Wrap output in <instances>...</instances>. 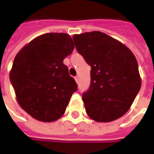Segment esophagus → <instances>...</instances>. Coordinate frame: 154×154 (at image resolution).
Returning <instances> with one entry per match:
<instances>
[{"mask_svg": "<svg viewBox=\"0 0 154 154\" xmlns=\"http://www.w3.org/2000/svg\"><path fill=\"white\" fill-rule=\"evenodd\" d=\"M75 80H76V82H77V83H78L79 82V77H75Z\"/></svg>", "mask_w": 154, "mask_h": 154, "instance_id": "1", "label": "esophagus"}]
</instances>
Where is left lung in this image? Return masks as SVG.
I'll return each mask as SVG.
<instances>
[{
	"instance_id": "1",
	"label": "left lung",
	"mask_w": 154,
	"mask_h": 154,
	"mask_svg": "<svg viewBox=\"0 0 154 154\" xmlns=\"http://www.w3.org/2000/svg\"><path fill=\"white\" fill-rule=\"evenodd\" d=\"M78 53L91 67L89 89L82 94L86 112L110 122L128 111L141 87L134 55L125 44L100 31L75 35Z\"/></svg>"
}]
</instances>
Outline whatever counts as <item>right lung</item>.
Masks as SVG:
<instances>
[{"label": "right lung", "mask_w": 154, "mask_h": 154, "mask_svg": "<svg viewBox=\"0 0 154 154\" xmlns=\"http://www.w3.org/2000/svg\"><path fill=\"white\" fill-rule=\"evenodd\" d=\"M73 49L69 35L48 33L34 38L16 54L10 80L19 105L33 118L53 122L65 112L77 90L63 63Z\"/></svg>", "instance_id": "add662e5"}]
</instances>
